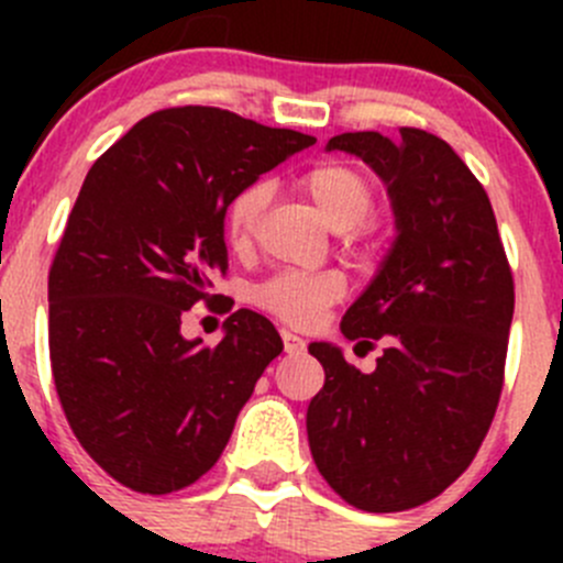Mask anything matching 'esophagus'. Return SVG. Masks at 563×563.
Masks as SVG:
<instances>
[{"label": "esophagus", "instance_id": "obj_1", "mask_svg": "<svg viewBox=\"0 0 563 563\" xmlns=\"http://www.w3.org/2000/svg\"><path fill=\"white\" fill-rule=\"evenodd\" d=\"M280 338H283V349H286V354H302L305 351V340L299 338V334L288 332V329H280Z\"/></svg>", "mask_w": 563, "mask_h": 563}]
</instances>
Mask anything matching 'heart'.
I'll return each mask as SVG.
<instances>
[{
	"label": "heart",
	"mask_w": 563,
	"mask_h": 563,
	"mask_svg": "<svg viewBox=\"0 0 563 563\" xmlns=\"http://www.w3.org/2000/svg\"><path fill=\"white\" fill-rule=\"evenodd\" d=\"M299 187L316 203L323 223L334 231H351V253L367 255L376 250V240L367 231H356L376 207V181L351 163L327 161L302 174ZM266 203V187L261 181L242 187L231 196L223 212V234L231 250H247L258 231L261 212ZM345 294L343 280L334 272H283L269 277L253 291L255 308L291 323V327H313L323 310L340 302Z\"/></svg>",
	"instance_id": "obj_1"
}]
</instances>
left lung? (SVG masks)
Masks as SVG:
<instances>
[{
    "instance_id": "obj_1",
    "label": "left lung",
    "mask_w": 563,
    "mask_h": 563,
    "mask_svg": "<svg viewBox=\"0 0 563 563\" xmlns=\"http://www.w3.org/2000/svg\"><path fill=\"white\" fill-rule=\"evenodd\" d=\"M327 150L362 157L387 185L397 240L376 280L345 310L343 334L373 349L362 373L329 343H310L323 389L308 441L323 479L351 507H419L471 465L504 387L515 280L490 198L439 135L400 141L340 133Z\"/></svg>"
}]
</instances>
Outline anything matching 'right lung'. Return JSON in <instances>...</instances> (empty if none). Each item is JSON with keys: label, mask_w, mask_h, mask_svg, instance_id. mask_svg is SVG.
<instances>
[{"label": "right lung", "mask_w": 563, "mask_h": 563, "mask_svg": "<svg viewBox=\"0 0 563 563\" xmlns=\"http://www.w3.org/2000/svg\"><path fill=\"white\" fill-rule=\"evenodd\" d=\"M209 106L163 108L95 161L48 272V351L62 411L89 457L135 493L181 490L223 455L255 382L283 351L236 310L214 349L181 313L218 302L223 212L236 190L313 146Z\"/></svg>", "instance_id": "add662e5"}]
</instances>
